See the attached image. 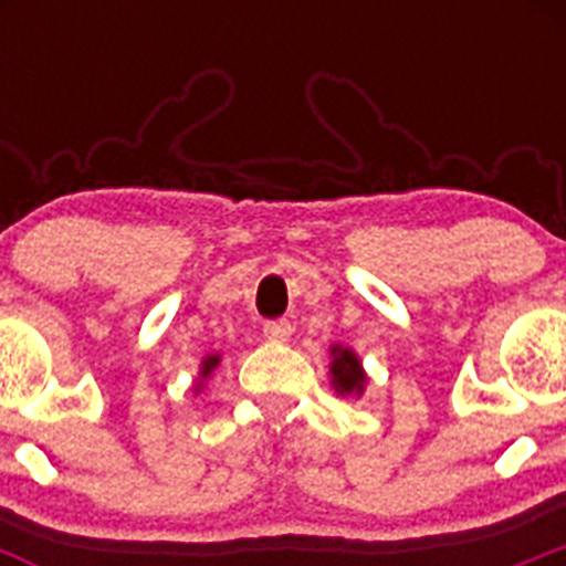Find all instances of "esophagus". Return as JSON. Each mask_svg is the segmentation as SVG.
I'll return each mask as SVG.
<instances>
[{"mask_svg": "<svg viewBox=\"0 0 566 566\" xmlns=\"http://www.w3.org/2000/svg\"><path fill=\"white\" fill-rule=\"evenodd\" d=\"M263 334L272 343H289V337H292V323L289 319H269L266 326H263Z\"/></svg>", "mask_w": 566, "mask_h": 566, "instance_id": "esophagus-1", "label": "esophagus"}]
</instances>
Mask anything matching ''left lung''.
Returning a JSON list of instances; mask_svg holds the SVG:
<instances>
[{
	"mask_svg": "<svg viewBox=\"0 0 566 566\" xmlns=\"http://www.w3.org/2000/svg\"><path fill=\"white\" fill-rule=\"evenodd\" d=\"M332 363H328V377H332V388L339 397H363L368 388V374L363 368V359L357 357L354 348L348 345H328Z\"/></svg>",
	"mask_w": 566,
	"mask_h": 566,
	"instance_id": "8db88e82",
	"label": "left lung"
}]
</instances>
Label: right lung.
<instances>
[{
	"instance_id": "right-lung-1",
	"label": "right lung",
	"mask_w": 566,
	"mask_h": 566,
	"mask_svg": "<svg viewBox=\"0 0 566 566\" xmlns=\"http://www.w3.org/2000/svg\"><path fill=\"white\" fill-rule=\"evenodd\" d=\"M218 365H221V354H207L201 359V368H198V377H195V394L203 391V385L209 382L214 371H218Z\"/></svg>"
}]
</instances>
